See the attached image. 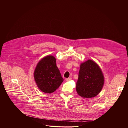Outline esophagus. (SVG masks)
Listing matches in <instances>:
<instances>
[{"instance_id":"34e87169","label":"esophagus","mask_w":128,"mask_h":128,"mask_svg":"<svg viewBox=\"0 0 128 128\" xmlns=\"http://www.w3.org/2000/svg\"><path fill=\"white\" fill-rule=\"evenodd\" d=\"M72 80V78H71V77H69V78H66V80L67 82H68V81L70 80Z\"/></svg>"}]
</instances>
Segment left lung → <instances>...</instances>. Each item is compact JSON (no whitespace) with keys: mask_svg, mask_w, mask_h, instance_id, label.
<instances>
[{"mask_svg":"<svg viewBox=\"0 0 128 128\" xmlns=\"http://www.w3.org/2000/svg\"><path fill=\"white\" fill-rule=\"evenodd\" d=\"M104 84V76L99 66L94 61L88 60L80 65L78 78L76 84L78 94L84 98L97 96Z\"/></svg>","mask_w":128,"mask_h":128,"instance_id":"8db88e82","label":"left lung"}]
</instances>
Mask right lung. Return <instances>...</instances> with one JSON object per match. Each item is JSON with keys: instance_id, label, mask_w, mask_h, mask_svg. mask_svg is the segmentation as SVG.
Returning <instances> with one entry per match:
<instances>
[{"instance_id": "right-lung-1", "label": "right lung", "mask_w": 128, "mask_h": 128, "mask_svg": "<svg viewBox=\"0 0 128 128\" xmlns=\"http://www.w3.org/2000/svg\"><path fill=\"white\" fill-rule=\"evenodd\" d=\"M34 76L39 89L46 94H51L59 88L64 79L56 64V59L48 56L37 64Z\"/></svg>"}]
</instances>
